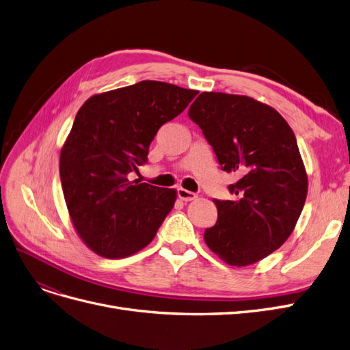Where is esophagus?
I'll list each match as a JSON object with an SVG mask.
<instances>
[{
  "mask_svg": "<svg viewBox=\"0 0 350 350\" xmlns=\"http://www.w3.org/2000/svg\"><path fill=\"white\" fill-rule=\"evenodd\" d=\"M176 192H178L179 200H183V201H193L195 198H197V193L192 191H188L185 188H178Z\"/></svg>",
  "mask_w": 350,
  "mask_h": 350,
  "instance_id": "34e87169",
  "label": "esophagus"
}]
</instances>
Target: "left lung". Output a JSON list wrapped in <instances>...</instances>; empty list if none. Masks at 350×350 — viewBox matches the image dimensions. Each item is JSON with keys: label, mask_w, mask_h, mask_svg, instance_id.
Here are the masks:
<instances>
[{"label": "left lung", "mask_w": 350, "mask_h": 350, "mask_svg": "<svg viewBox=\"0 0 350 350\" xmlns=\"http://www.w3.org/2000/svg\"><path fill=\"white\" fill-rule=\"evenodd\" d=\"M188 115L213 146L222 171L235 172L232 200H214L215 226L204 240L230 265H248L288 239L301 214L307 176L296 136L273 107L251 97L204 92Z\"/></svg>", "instance_id": "8db88e82"}]
</instances>
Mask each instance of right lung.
I'll return each instance as SVG.
<instances>
[{
  "instance_id": "1",
  "label": "right lung",
  "mask_w": 350,
  "mask_h": 350,
  "mask_svg": "<svg viewBox=\"0 0 350 350\" xmlns=\"http://www.w3.org/2000/svg\"><path fill=\"white\" fill-rule=\"evenodd\" d=\"M197 90L144 80L96 94L77 111L60 153L67 209L81 240L107 258L146 247L171 213L176 191L128 175L148 162L163 123L191 103Z\"/></svg>"
}]
</instances>
